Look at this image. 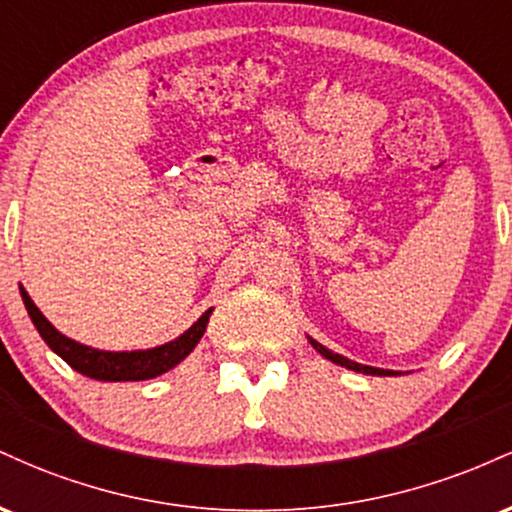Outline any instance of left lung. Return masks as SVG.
Instances as JSON below:
<instances>
[{
  "mask_svg": "<svg viewBox=\"0 0 512 512\" xmlns=\"http://www.w3.org/2000/svg\"><path fill=\"white\" fill-rule=\"evenodd\" d=\"M308 342H310V346H313V349L317 351V354L325 356L327 361L337 363V366H342V368H346V370H354V373H363V375H385V378H387V375H397V370H385V368L363 366V363L351 361V358H346V356H342V354H334L332 349H327V346H322L320 342H315L313 337H308Z\"/></svg>",
  "mask_w": 512,
  "mask_h": 512,
  "instance_id": "obj_1",
  "label": "left lung"
}]
</instances>
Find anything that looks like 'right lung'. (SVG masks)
I'll return each instance as SVG.
<instances>
[{
  "label": "right lung",
  "instance_id": "1",
  "mask_svg": "<svg viewBox=\"0 0 512 512\" xmlns=\"http://www.w3.org/2000/svg\"><path fill=\"white\" fill-rule=\"evenodd\" d=\"M23 305H26L28 315H31L35 330H38L43 342L55 351L57 356L72 366L76 373L86 375L91 380H103V383H132V380H149L156 375L168 373L178 363L185 361L192 354V349L199 344V339L207 332V322L211 310H204L202 317L192 327H187L180 337H175L173 342H166L154 349H137V351H105V349H93L76 339H69L67 334H62L55 325L38 310V305L31 301L28 291L19 286Z\"/></svg>",
  "mask_w": 512,
  "mask_h": 512
}]
</instances>
